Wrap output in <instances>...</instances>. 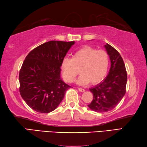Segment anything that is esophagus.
Listing matches in <instances>:
<instances>
[{"mask_svg":"<svg viewBox=\"0 0 147 147\" xmlns=\"http://www.w3.org/2000/svg\"><path fill=\"white\" fill-rule=\"evenodd\" d=\"M78 90H79L80 92H83L85 91V89H83V88H78Z\"/></svg>","mask_w":147,"mask_h":147,"instance_id":"esophagus-1","label":"esophagus"}]
</instances>
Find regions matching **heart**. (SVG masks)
<instances>
[{
	"label": "heart",
	"mask_w": 147,
	"mask_h": 147,
	"mask_svg": "<svg viewBox=\"0 0 147 147\" xmlns=\"http://www.w3.org/2000/svg\"><path fill=\"white\" fill-rule=\"evenodd\" d=\"M109 57L106 51L90 47H83L73 54L72 58L62 60L61 68L64 79L73 82L80 72L78 83L81 85L97 84L105 78L108 70Z\"/></svg>",
	"instance_id": "heart-1"
}]
</instances>
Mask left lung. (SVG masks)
<instances>
[{"label": "left lung", "instance_id": "8db88e82", "mask_svg": "<svg viewBox=\"0 0 147 147\" xmlns=\"http://www.w3.org/2000/svg\"><path fill=\"white\" fill-rule=\"evenodd\" d=\"M111 61L109 73L102 82L89 90L93 100L88 106L94 111L102 113L110 111L120 102L126 92L127 76L123 60L113 47L105 45Z\"/></svg>", "mask_w": 147, "mask_h": 147}]
</instances>
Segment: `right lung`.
Here are the masks:
<instances>
[{"label": "right lung", "instance_id": "add662e5", "mask_svg": "<svg viewBox=\"0 0 147 147\" xmlns=\"http://www.w3.org/2000/svg\"><path fill=\"white\" fill-rule=\"evenodd\" d=\"M74 44V41H48L26 57L19 73L20 92L34 111L48 113L55 110L71 87L60 78V67Z\"/></svg>", "mask_w": 147, "mask_h": 147}]
</instances>
